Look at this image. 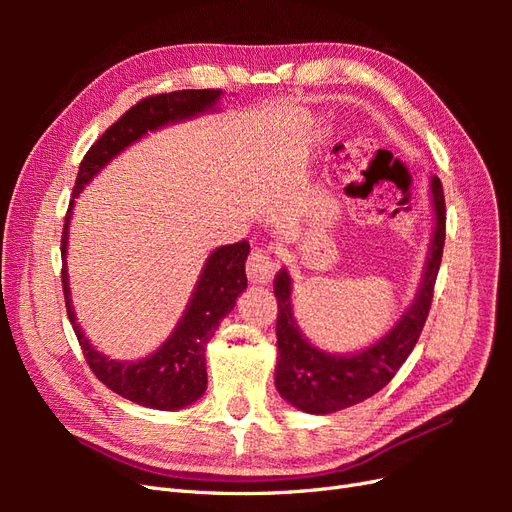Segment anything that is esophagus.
<instances>
[{"label":"esophagus","mask_w":512,"mask_h":512,"mask_svg":"<svg viewBox=\"0 0 512 512\" xmlns=\"http://www.w3.org/2000/svg\"><path fill=\"white\" fill-rule=\"evenodd\" d=\"M275 269L277 262L271 258L267 250H262V247H256V250H252L250 258H247V277L256 284L271 282Z\"/></svg>","instance_id":"obj_1"}]
</instances>
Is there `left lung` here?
<instances>
[{
  "instance_id": "8db88e82",
  "label": "left lung",
  "mask_w": 512,
  "mask_h": 512,
  "mask_svg": "<svg viewBox=\"0 0 512 512\" xmlns=\"http://www.w3.org/2000/svg\"><path fill=\"white\" fill-rule=\"evenodd\" d=\"M433 237L423 271V282L412 305L395 327L376 344L352 354H331L309 344L292 312V280L286 269L275 275L277 299V365L275 386L290 406L307 414H331L376 395L406 363L425 327L433 301L446 239V205L438 177H431Z\"/></svg>"
}]
</instances>
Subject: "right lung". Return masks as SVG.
<instances>
[{
	"mask_svg": "<svg viewBox=\"0 0 512 512\" xmlns=\"http://www.w3.org/2000/svg\"><path fill=\"white\" fill-rule=\"evenodd\" d=\"M220 98V89H181L136 102L85 153L68 205L64 232H61V262H64L61 284H64L68 318L87 365L113 393L153 410H181L194 404L198 397H203L207 389V344L247 286L245 260L250 254V243L239 241L222 245L207 258L181 320L156 352H151L141 361H117L108 359L106 354L91 346L83 329L76 324L66 269L72 207L74 198L83 192L85 185L123 149L136 143L147 132H156L168 123L215 111V104Z\"/></svg>",
	"mask_w": 512,
	"mask_h": 512,
	"instance_id": "add662e5",
	"label": "right lung"
}]
</instances>
